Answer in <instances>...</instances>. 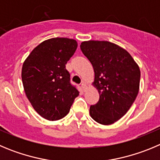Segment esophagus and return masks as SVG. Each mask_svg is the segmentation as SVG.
<instances>
[{
    "label": "esophagus",
    "mask_w": 160,
    "mask_h": 160,
    "mask_svg": "<svg viewBox=\"0 0 160 160\" xmlns=\"http://www.w3.org/2000/svg\"><path fill=\"white\" fill-rule=\"evenodd\" d=\"M81 86H82V90L85 91V90H86V83L84 82H82Z\"/></svg>",
    "instance_id": "esophagus-1"
}]
</instances>
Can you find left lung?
<instances>
[{
  "label": "left lung",
  "mask_w": 160,
  "mask_h": 160,
  "mask_svg": "<svg viewBox=\"0 0 160 160\" xmlns=\"http://www.w3.org/2000/svg\"><path fill=\"white\" fill-rule=\"evenodd\" d=\"M94 70V82L100 98L90 108V117L101 124L120 120L139 93L140 70L128 51L109 41H84L80 45Z\"/></svg>",
  "instance_id": "1"
}]
</instances>
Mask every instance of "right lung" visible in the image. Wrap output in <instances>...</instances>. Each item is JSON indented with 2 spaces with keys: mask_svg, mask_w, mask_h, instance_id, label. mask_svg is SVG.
<instances>
[{
  "mask_svg": "<svg viewBox=\"0 0 160 160\" xmlns=\"http://www.w3.org/2000/svg\"><path fill=\"white\" fill-rule=\"evenodd\" d=\"M77 47L73 39H47L33 49L23 63L21 77L26 96L35 110L48 121L67 116L79 95L66 69Z\"/></svg>",
  "mask_w": 160,
  "mask_h": 160,
  "instance_id": "1",
  "label": "right lung"
}]
</instances>
